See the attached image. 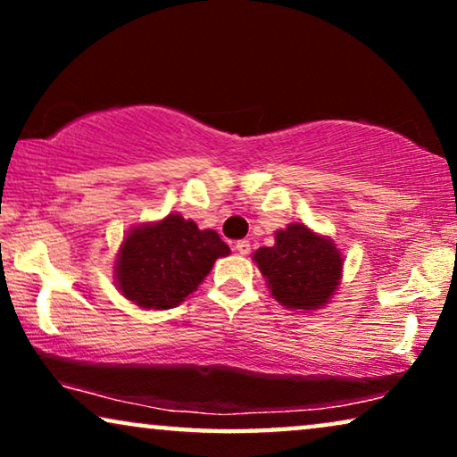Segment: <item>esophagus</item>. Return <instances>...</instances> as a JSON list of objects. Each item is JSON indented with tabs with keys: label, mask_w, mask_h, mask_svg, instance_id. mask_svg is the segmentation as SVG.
<instances>
[{
	"label": "esophagus",
	"mask_w": 457,
	"mask_h": 457,
	"mask_svg": "<svg viewBox=\"0 0 457 457\" xmlns=\"http://www.w3.org/2000/svg\"><path fill=\"white\" fill-rule=\"evenodd\" d=\"M235 249H237V252H239L241 255H247L249 252H252V245H249V241L241 239V241L235 243Z\"/></svg>",
	"instance_id": "esophagus-1"
}]
</instances>
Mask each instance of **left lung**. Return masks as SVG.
<instances>
[{
	"label": "left lung",
	"mask_w": 457,
	"mask_h": 457,
	"mask_svg": "<svg viewBox=\"0 0 457 457\" xmlns=\"http://www.w3.org/2000/svg\"><path fill=\"white\" fill-rule=\"evenodd\" d=\"M274 239L272 247H260L253 253L272 297L293 310L322 308L339 285L343 266L339 249L303 224H289Z\"/></svg>",
	"instance_id": "left-lung-1"
}]
</instances>
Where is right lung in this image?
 I'll use <instances>...</instances> for the list:
<instances>
[{
	"label": "right lung",
	"instance_id": "1",
	"mask_svg": "<svg viewBox=\"0 0 457 457\" xmlns=\"http://www.w3.org/2000/svg\"><path fill=\"white\" fill-rule=\"evenodd\" d=\"M228 252L214 230L170 214L130 230L118 253L116 280L122 295L141 308L168 310L185 302Z\"/></svg>",
	"mask_w": 457,
	"mask_h": 457
}]
</instances>
